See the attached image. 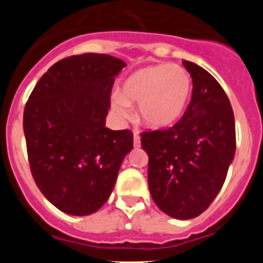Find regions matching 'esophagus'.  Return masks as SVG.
Wrapping results in <instances>:
<instances>
[{
	"instance_id": "34e87169",
	"label": "esophagus",
	"mask_w": 263,
	"mask_h": 263,
	"mask_svg": "<svg viewBox=\"0 0 263 263\" xmlns=\"http://www.w3.org/2000/svg\"><path fill=\"white\" fill-rule=\"evenodd\" d=\"M133 142H134V147H139V146H141V138H139V136L137 133H134Z\"/></svg>"
}]
</instances>
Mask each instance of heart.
Instances as JSON below:
<instances>
[{"label": "heart", "instance_id": "obj_1", "mask_svg": "<svg viewBox=\"0 0 263 263\" xmlns=\"http://www.w3.org/2000/svg\"><path fill=\"white\" fill-rule=\"evenodd\" d=\"M192 92V79L185 68L155 64L138 69L122 84V93L111 96V106L127 118L132 103H138V117L152 129H164L182 117Z\"/></svg>", "mask_w": 263, "mask_h": 263}]
</instances>
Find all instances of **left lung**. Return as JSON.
I'll list each match as a JSON object with an SVG mask.
<instances>
[{
	"instance_id": "obj_1",
	"label": "left lung",
	"mask_w": 263,
	"mask_h": 263,
	"mask_svg": "<svg viewBox=\"0 0 263 263\" xmlns=\"http://www.w3.org/2000/svg\"><path fill=\"white\" fill-rule=\"evenodd\" d=\"M192 79L191 103L167 130L143 133L148 188L162 212L178 220L201 215L221 190L236 153L229 99L203 67L183 62Z\"/></svg>"
}]
</instances>
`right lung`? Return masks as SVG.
<instances>
[{"label": "right lung", "instance_id": "right-lung-1", "mask_svg": "<svg viewBox=\"0 0 263 263\" xmlns=\"http://www.w3.org/2000/svg\"><path fill=\"white\" fill-rule=\"evenodd\" d=\"M124 67V60L105 53L66 58L39 79L25 106L32 178L46 199L67 215L97 212L133 148L130 130L105 126L111 87Z\"/></svg>", "mask_w": 263, "mask_h": 263}]
</instances>
